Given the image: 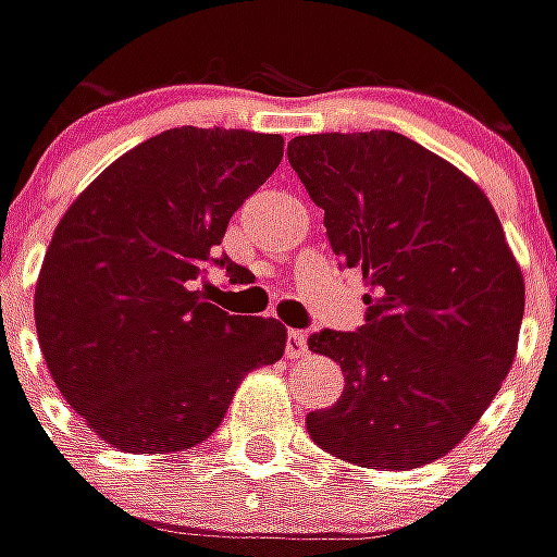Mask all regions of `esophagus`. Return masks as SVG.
Segmentation results:
<instances>
[{"instance_id": "34e87169", "label": "esophagus", "mask_w": 557, "mask_h": 557, "mask_svg": "<svg viewBox=\"0 0 557 557\" xmlns=\"http://www.w3.org/2000/svg\"><path fill=\"white\" fill-rule=\"evenodd\" d=\"M306 352H309L306 331H289V334H286V359H302Z\"/></svg>"}]
</instances>
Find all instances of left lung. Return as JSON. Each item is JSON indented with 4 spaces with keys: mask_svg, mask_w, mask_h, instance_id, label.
<instances>
[{
    "mask_svg": "<svg viewBox=\"0 0 557 557\" xmlns=\"http://www.w3.org/2000/svg\"><path fill=\"white\" fill-rule=\"evenodd\" d=\"M286 157L334 255L369 283L362 327L309 337L346 381L309 412L311 442L369 470L432 463L467 438L517 352L523 277L502 220L473 180L397 132L299 135Z\"/></svg>",
    "mask_w": 557,
    "mask_h": 557,
    "instance_id": "obj_1",
    "label": "left lung"
}]
</instances>
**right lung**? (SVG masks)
I'll list each match as a JSON object with an SVG mask.
<instances>
[{"label":"right lung","instance_id":"obj_1","mask_svg":"<svg viewBox=\"0 0 557 557\" xmlns=\"http://www.w3.org/2000/svg\"><path fill=\"white\" fill-rule=\"evenodd\" d=\"M283 160V138L246 128L160 132L75 198L47 248L34 321L69 407L128 454H173L223 422L239 381L274 366L286 327L226 314L198 289L230 216Z\"/></svg>","mask_w":557,"mask_h":557}]
</instances>
